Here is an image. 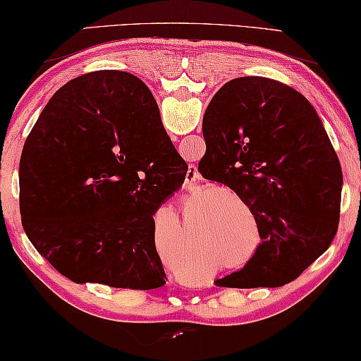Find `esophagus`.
<instances>
[{"instance_id": "34e87169", "label": "esophagus", "mask_w": 361, "mask_h": 361, "mask_svg": "<svg viewBox=\"0 0 361 361\" xmlns=\"http://www.w3.org/2000/svg\"><path fill=\"white\" fill-rule=\"evenodd\" d=\"M198 180H200V174H198L195 166H190L189 171H187V179H185L187 187H193Z\"/></svg>"}]
</instances>
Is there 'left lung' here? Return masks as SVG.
<instances>
[{
  "label": "left lung",
  "mask_w": 361,
  "mask_h": 361,
  "mask_svg": "<svg viewBox=\"0 0 361 361\" xmlns=\"http://www.w3.org/2000/svg\"><path fill=\"white\" fill-rule=\"evenodd\" d=\"M203 179L249 207L262 243L229 288L283 286L326 252L341 219L342 168L316 109L260 76L228 81L203 116Z\"/></svg>",
  "instance_id": "obj_1"
}]
</instances>
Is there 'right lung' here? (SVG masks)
<instances>
[{
  "label": "right lung",
  "mask_w": 361,
  "mask_h": 361,
  "mask_svg": "<svg viewBox=\"0 0 361 361\" xmlns=\"http://www.w3.org/2000/svg\"><path fill=\"white\" fill-rule=\"evenodd\" d=\"M187 169L142 80L87 73L51 96L25 140L23 228L75 283L159 288L166 274L153 215L180 189Z\"/></svg>",
  "instance_id": "1"
}]
</instances>
